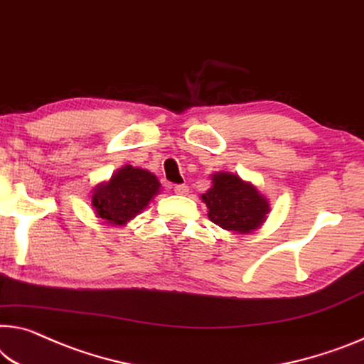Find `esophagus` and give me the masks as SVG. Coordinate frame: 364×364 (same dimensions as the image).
Segmentation results:
<instances>
[{
	"label": "esophagus",
	"instance_id": "34e87169",
	"mask_svg": "<svg viewBox=\"0 0 364 364\" xmlns=\"http://www.w3.org/2000/svg\"><path fill=\"white\" fill-rule=\"evenodd\" d=\"M174 192L177 195H187L188 193V187L187 186H176L174 187Z\"/></svg>",
	"mask_w": 364,
	"mask_h": 364
}]
</instances>
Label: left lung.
Wrapping results in <instances>:
<instances>
[{
	"instance_id": "1",
	"label": "left lung",
	"mask_w": 364,
	"mask_h": 364,
	"mask_svg": "<svg viewBox=\"0 0 364 364\" xmlns=\"http://www.w3.org/2000/svg\"><path fill=\"white\" fill-rule=\"evenodd\" d=\"M208 218L226 231L249 234L259 229L270 213V201L252 182L232 172L211 174V187L201 195Z\"/></svg>"
}]
</instances>
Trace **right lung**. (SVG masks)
Returning a JSON list of instances; mask_svg holds the SVG:
<instances>
[{
	"label": "right lung",
	"instance_id": "right-lung-1",
	"mask_svg": "<svg viewBox=\"0 0 364 364\" xmlns=\"http://www.w3.org/2000/svg\"><path fill=\"white\" fill-rule=\"evenodd\" d=\"M159 192L161 183L153 172L127 164L92 188L91 208L107 225L125 226Z\"/></svg>",
	"mask_w": 364,
	"mask_h": 364
}]
</instances>
